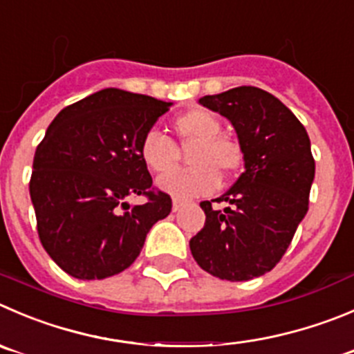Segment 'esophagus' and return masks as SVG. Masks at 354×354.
<instances>
[{"label":"esophagus","instance_id":"34e87169","mask_svg":"<svg viewBox=\"0 0 354 354\" xmlns=\"http://www.w3.org/2000/svg\"><path fill=\"white\" fill-rule=\"evenodd\" d=\"M183 205H184V200H180V198H174V200H171V208H174V212L179 210Z\"/></svg>","mask_w":354,"mask_h":354}]
</instances>
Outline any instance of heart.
Segmentation results:
<instances>
[{
	"instance_id": "b5f03b06",
	"label": "heart",
	"mask_w": 354,
	"mask_h": 354,
	"mask_svg": "<svg viewBox=\"0 0 354 354\" xmlns=\"http://www.w3.org/2000/svg\"><path fill=\"white\" fill-rule=\"evenodd\" d=\"M177 144L189 149L193 167L179 168L158 179V186L171 196L187 198L208 194L218 187V175L231 177L243 165V149L234 137L222 133V121L212 111L191 109L171 123ZM158 130H147L139 144L140 160L154 174L170 170L179 160V147Z\"/></svg>"
}]
</instances>
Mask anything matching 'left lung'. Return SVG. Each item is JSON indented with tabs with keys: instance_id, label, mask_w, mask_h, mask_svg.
Returning <instances> with one entry per match:
<instances>
[{
	"instance_id": "left-lung-1",
	"label": "left lung",
	"mask_w": 354,
	"mask_h": 354,
	"mask_svg": "<svg viewBox=\"0 0 354 354\" xmlns=\"http://www.w3.org/2000/svg\"><path fill=\"white\" fill-rule=\"evenodd\" d=\"M200 104L233 123L245 171L217 198L230 203L224 210L200 203L207 218L191 238V254L212 276L247 281L281 261L308 212L315 179L311 142L295 114L257 86L205 95Z\"/></svg>"
}]
</instances>
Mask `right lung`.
<instances>
[{
  "mask_svg": "<svg viewBox=\"0 0 354 354\" xmlns=\"http://www.w3.org/2000/svg\"><path fill=\"white\" fill-rule=\"evenodd\" d=\"M170 102L106 88L64 107L32 161L29 193L39 241L78 280H102L132 266L171 198L153 186L139 144ZM132 196L147 203L130 205Z\"/></svg>",
  "mask_w": 354,
  "mask_h": 354,
  "instance_id": "1",
  "label": "right lung"
}]
</instances>
